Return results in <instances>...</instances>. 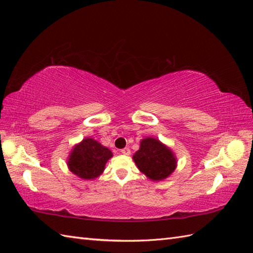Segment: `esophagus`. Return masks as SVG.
Segmentation results:
<instances>
[{
  "label": "esophagus",
  "mask_w": 253,
  "mask_h": 253,
  "mask_svg": "<svg viewBox=\"0 0 253 253\" xmlns=\"http://www.w3.org/2000/svg\"><path fill=\"white\" fill-rule=\"evenodd\" d=\"M121 153L124 155H129L130 154V149L129 148H124L123 150H121Z\"/></svg>",
  "instance_id": "1"
}]
</instances>
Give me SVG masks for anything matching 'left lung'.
<instances>
[{
    "instance_id": "left-lung-1",
    "label": "left lung",
    "mask_w": 253,
    "mask_h": 253,
    "mask_svg": "<svg viewBox=\"0 0 253 253\" xmlns=\"http://www.w3.org/2000/svg\"><path fill=\"white\" fill-rule=\"evenodd\" d=\"M132 159L138 169L153 181L166 179L177 168V158L173 150L153 137L142 139L140 148Z\"/></svg>"
}]
</instances>
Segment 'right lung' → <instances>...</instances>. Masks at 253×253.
Returning <instances> with one entry per match:
<instances>
[{"instance_id":"right-lung-1","label":"right lung","mask_w":253,"mask_h":253,"mask_svg":"<svg viewBox=\"0 0 253 253\" xmlns=\"http://www.w3.org/2000/svg\"><path fill=\"white\" fill-rule=\"evenodd\" d=\"M113 157L109 148L87 137L75 144L67 159L68 169L84 180H92L103 173L105 164Z\"/></svg>"}]
</instances>
